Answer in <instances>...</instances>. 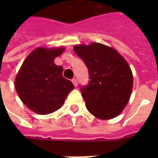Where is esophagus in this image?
I'll list each match as a JSON object with an SVG mask.
<instances>
[{"instance_id": "obj_1", "label": "esophagus", "mask_w": 158, "mask_h": 158, "mask_svg": "<svg viewBox=\"0 0 158 158\" xmlns=\"http://www.w3.org/2000/svg\"><path fill=\"white\" fill-rule=\"evenodd\" d=\"M72 82L74 83V85H75L76 87L78 85V82H77V79H76V78H73V79H72Z\"/></svg>"}]
</instances>
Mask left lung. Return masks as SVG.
<instances>
[{"instance_id": "obj_1", "label": "left lung", "mask_w": 158, "mask_h": 158, "mask_svg": "<svg viewBox=\"0 0 158 158\" xmlns=\"http://www.w3.org/2000/svg\"><path fill=\"white\" fill-rule=\"evenodd\" d=\"M74 51L89 70V83L80 87L89 112L101 119L118 116L133 89V75L127 62L116 50L99 43L77 45Z\"/></svg>"}]
</instances>
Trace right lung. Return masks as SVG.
I'll list each match as a JSON object with an SVG mask.
<instances>
[{
  "label": "right lung",
  "instance_id": "right-lung-1",
  "mask_svg": "<svg viewBox=\"0 0 158 158\" xmlns=\"http://www.w3.org/2000/svg\"><path fill=\"white\" fill-rule=\"evenodd\" d=\"M64 48L39 47L31 52L15 77V87L22 102L39 114H49L63 105L75 88L71 81L62 76L63 68L53 63Z\"/></svg>",
  "mask_w": 158,
  "mask_h": 158
}]
</instances>
